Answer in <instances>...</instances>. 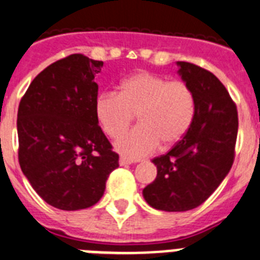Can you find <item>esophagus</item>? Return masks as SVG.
I'll return each instance as SVG.
<instances>
[{
    "label": "esophagus",
    "mask_w": 260,
    "mask_h": 260,
    "mask_svg": "<svg viewBox=\"0 0 260 260\" xmlns=\"http://www.w3.org/2000/svg\"><path fill=\"white\" fill-rule=\"evenodd\" d=\"M118 163H120V166H126V165H132L134 160H129V159H125V158H120Z\"/></svg>",
    "instance_id": "34e87169"
}]
</instances>
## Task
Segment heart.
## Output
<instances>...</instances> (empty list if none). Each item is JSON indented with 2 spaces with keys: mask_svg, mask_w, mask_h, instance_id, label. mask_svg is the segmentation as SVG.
Returning a JSON list of instances; mask_svg holds the SVG:
<instances>
[{
  "mask_svg": "<svg viewBox=\"0 0 260 260\" xmlns=\"http://www.w3.org/2000/svg\"><path fill=\"white\" fill-rule=\"evenodd\" d=\"M94 113L109 138H118L138 114V128L114 143L125 158L139 159L152 154L162 143L175 146L187 134L196 114V97L183 81L139 71L122 79L118 94L102 91L94 102Z\"/></svg>",
  "mask_w": 260,
  "mask_h": 260,
  "instance_id": "1",
  "label": "heart"
}]
</instances>
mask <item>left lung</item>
Returning <instances> with one entry per match:
<instances>
[{
    "instance_id": "1",
    "label": "left lung",
    "mask_w": 260,
    "mask_h": 260,
    "mask_svg": "<svg viewBox=\"0 0 260 260\" xmlns=\"http://www.w3.org/2000/svg\"><path fill=\"white\" fill-rule=\"evenodd\" d=\"M191 87L196 114L187 134L166 155L152 159L156 178L143 189L155 209L186 212L210 197L228 175L238 138V110L216 75L193 63L177 62Z\"/></svg>"
}]
</instances>
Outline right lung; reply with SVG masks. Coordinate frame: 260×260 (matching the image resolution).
<instances>
[{"label":"right lung","mask_w":260,"mask_h":260,"mask_svg":"<svg viewBox=\"0 0 260 260\" xmlns=\"http://www.w3.org/2000/svg\"><path fill=\"white\" fill-rule=\"evenodd\" d=\"M102 64L81 54L60 59L32 81L18 105L20 167L35 191L56 209L97 204L118 167V155L94 113V77Z\"/></svg>","instance_id":"right-lung-1"}]
</instances>
